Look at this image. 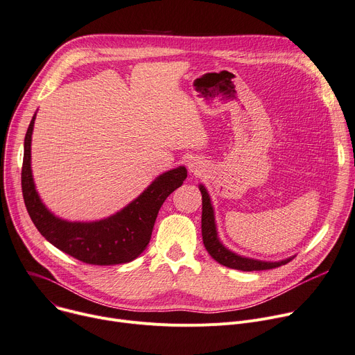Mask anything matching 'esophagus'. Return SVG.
I'll return each instance as SVG.
<instances>
[{
  "instance_id": "34e87169",
  "label": "esophagus",
  "mask_w": 355,
  "mask_h": 355,
  "mask_svg": "<svg viewBox=\"0 0 355 355\" xmlns=\"http://www.w3.org/2000/svg\"><path fill=\"white\" fill-rule=\"evenodd\" d=\"M187 167H188V171H190V173L200 174V173L204 171L205 164L200 157H190L187 159Z\"/></svg>"
}]
</instances>
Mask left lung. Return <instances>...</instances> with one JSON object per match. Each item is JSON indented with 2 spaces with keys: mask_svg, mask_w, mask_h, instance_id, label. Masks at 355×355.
<instances>
[{
  "mask_svg": "<svg viewBox=\"0 0 355 355\" xmlns=\"http://www.w3.org/2000/svg\"><path fill=\"white\" fill-rule=\"evenodd\" d=\"M201 196H202V216H201V231H202V241L204 247L208 254L216 259V261L224 267L240 270V271H259V270H271L279 266H284L290 263L295 257H288L286 259H279V261H263V259H255L250 257L240 255L228 250L220 240L217 224H216V214L214 207L211 204L209 194L207 188L200 184L198 185Z\"/></svg>",
  "mask_w": 355,
  "mask_h": 355,
  "instance_id": "obj_1",
  "label": "left lung"
}]
</instances>
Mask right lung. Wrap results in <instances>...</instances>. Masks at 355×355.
Masks as SVG:
<instances>
[{"instance_id":"right-lung-1","label":"right lung","mask_w":355,"mask_h":355,"mask_svg":"<svg viewBox=\"0 0 355 355\" xmlns=\"http://www.w3.org/2000/svg\"><path fill=\"white\" fill-rule=\"evenodd\" d=\"M35 114L24 139L21 185L28 214L42 237L58 250L92 266L125 264L143 252L158 211L187 178L184 165L158 175L146 190L115 214L97 221H67L41 201L31 170V139Z\"/></svg>"}]
</instances>
